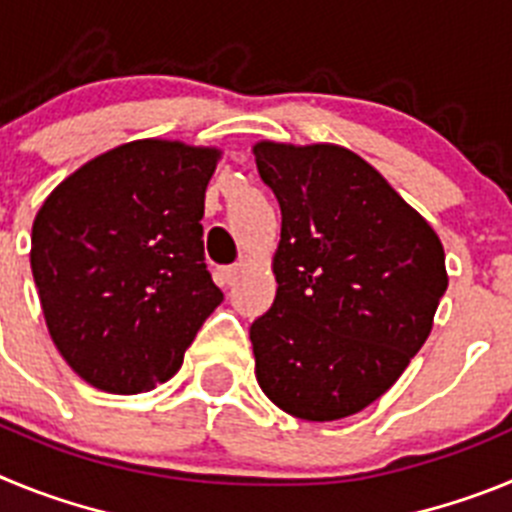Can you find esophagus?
<instances>
[{
    "mask_svg": "<svg viewBox=\"0 0 512 512\" xmlns=\"http://www.w3.org/2000/svg\"><path fill=\"white\" fill-rule=\"evenodd\" d=\"M238 274H241V266H238V264L223 266V269L217 271V277H220V282H223V284H233L235 279H238Z\"/></svg>",
    "mask_w": 512,
    "mask_h": 512,
    "instance_id": "esophagus-1",
    "label": "esophagus"
}]
</instances>
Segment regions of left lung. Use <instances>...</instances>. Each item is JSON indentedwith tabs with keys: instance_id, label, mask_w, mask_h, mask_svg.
Segmentation results:
<instances>
[{
	"instance_id": "1",
	"label": "left lung",
	"mask_w": 512,
	"mask_h": 512,
	"mask_svg": "<svg viewBox=\"0 0 512 512\" xmlns=\"http://www.w3.org/2000/svg\"><path fill=\"white\" fill-rule=\"evenodd\" d=\"M282 210L277 297L253 320L256 379L302 420L348 418L400 379L449 287L436 230L374 166L330 143L261 140Z\"/></svg>"
}]
</instances>
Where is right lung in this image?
<instances>
[{"instance_id":"obj_1","label":"right lung","mask_w":512,"mask_h":512,"mask_svg":"<svg viewBox=\"0 0 512 512\" xmlns=\"http://www.w3.org/2000/svg\"><path fill=\"white\" fill-rule=\"evenodd\" d=\"M217 148L133 140L63 179L33 223L45 325L84 382L135 395L174 377L223 302L202 215Z\"/></svg>"}]
</instances>
